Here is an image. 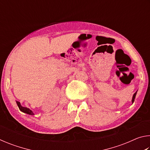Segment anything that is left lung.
I'll return each instance as SVG.
<instances>
[{
  "mask_svg": "<svg viewBox=\"0 0 150 150\" xmlns=\"http://www.w3.org/2000/svg\"><path fill=\"white\" fill-rule=\"evenodd\" d=\"M137 91L134 94V95H133V96H132V104H133V103L134 102V99H135V97H136V93H137Z\"/></svg>",
  "mask_w": 150,
  "mask_h": 150,
  "instance_id": "1",
  "label": "left lung"
}]
</instances>
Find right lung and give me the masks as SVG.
I'll return each instance as SVG.
<instances>
[{"label":"right lung","instance_id":"right-lung-1","mask_svg":"<svg viewBox=\"0 0 150 150\" xmlns=\"http://www.w3.org/2000/svg\"><path fill=\"white\" fill-rule=\"evenodd\" d=\"M16 104L18 106V108L20 109V111H22V112L24 113H26V114H28V115H34V113L33 112L30 110V108H27V107H24V106H22L21 105V104H20V102H18V101H16Z\"/></svg>","mask_w":150,"mask_h":150}]
</instances>
